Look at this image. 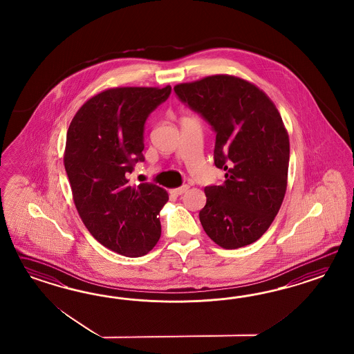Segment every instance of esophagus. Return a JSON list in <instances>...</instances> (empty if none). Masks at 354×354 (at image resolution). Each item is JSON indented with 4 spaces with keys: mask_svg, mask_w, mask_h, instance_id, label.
<instances>
[{
    "mask_svg": "<svg viewBox=\"0 0 354 354\" xmlns=\"http://www.w3.org/2000/svg\"><path fill=\"white\" fill-rule=\"evenodd\" d=\"M187 189H188V185L185 184V185H182V187H179V188L171 189V191H170V194H171V196H175V197H178V196H180V194L185 192Z\"/></svg>",
    "mask_w": 354,
    "mask_h": 354,
    "instance_id": "34e87169",
    "label": "esophagus"
}]
</instances>
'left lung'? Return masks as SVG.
Listing matches in <instances>:
<instances>
[{
	"instance_id": "left-lung-1",
	"label": "left lung",
	"mask_w": 354,
	"mask_h": 354,
	"mask_svg": "<svg viewBox=\"0 0 354 354\" xmlns=\"http://www.w3.org/2000/svg\"><path fill=\"white\" fill-rule=\"evenodd\" d=\"M178 98L214 131L221 185L205 187L200 222L225 249L257 241L278 214L287 189L290 139L278 109L259 88L230 75L174 86Z\"/></svg>"
}]
</instances>
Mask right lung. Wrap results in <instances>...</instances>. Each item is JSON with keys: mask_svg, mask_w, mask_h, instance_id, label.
<instances>
[{"mask_svg": "<svg viewBox=\"0 0 354 354\" xmlns=\"http://www.w3.org/2000/svg\"><path fill=\"white\" fill-rule=\"evenodd\" d=\"M171 86L111 88L77 110L66 138L64 169L77 213L91 235L126 257L147 254L161 237L160 212L167 192L153 184L129 185L144 162V129Z\"/></svg>", "mask_w": 354, "mask_h": 354, "instance_id": "add662e5", "label": "right lung"}]
</instances>
